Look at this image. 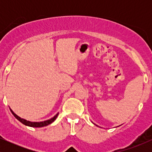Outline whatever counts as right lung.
I'll return each mask as SVG.
<instances>
[{"label": "right lung", "mask_w": 152, "mask_h": 152, "mask_svg": "<svg viewBox=\"0 0 152 152\" xmlns=\"http://www.w3.org/2000/svg\"><path fill=\"white\" fill-rule=\"evenodd\" d=\"M10 111L12 112V114H13V116H14L19 121L21 122L22 124H23L24 125H26V126H31V127H36V128H37V127H43V126H48V125L50 124L53 123V122L55 121L56 118H57V116H58V113H57V114H56L53 117L50 118V119L46 120V121H40V122H33V121H27V120L24 119V118H20V116H18V115L15 114V113L12 111V109H10Z\"/></svg>", "instance_id": "1"}]
</instances>
